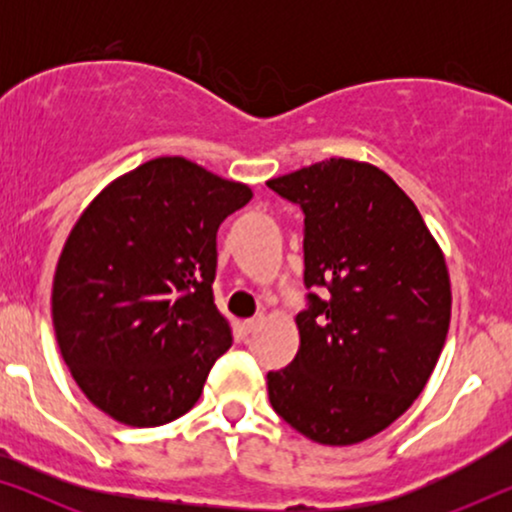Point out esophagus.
<instances>
[{"mask_svg":"<svg viewBox=\"0 0 512 512\" xmlns=\"http://www.w3.org/2000/svg\"><path fill=\"white\" fill-rule=\"evenodd\" d=\"M261 317H256V319H244L242 321V331L244 333H254L256 331V328H258V324H261Z\"/></svg>","mask_w":512,"mask_h":512,"instance_id":"obj_1","label":"esophagus"}]
</instances>
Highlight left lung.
Returning <instances> with one entry per match:
<instances>
[{"mask_svg": "<svg viewBox=\"0 0 512 512\" xmlns=\"http://www.w3.org/2000/svg\"><path fill=\"white\" fill-rule=\"evenodd\" d=\"M305 214L300 347L268 373L284 422L345 447L387 429L422 394L452 314L443 249L401 186L370 163L331 158L270 179Z\"/></svg>", "mask_w": 512, "mask_h": 512, "instance_id": "8db88e82", "label": "left lung"}]
</instances>
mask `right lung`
Returning <instances> with one entry per match:
<instances>
[{"instance_id": "add662e5", "label": "right lung", "mask_w": 512, "mask_h": 512, "mask_svg": "<svg viewBox=\"0 0 512 512\" xmlns=\"http://www.w3.org/2000/svg\"><path fill=\"white\" fill-rule=\"evenodd\" d=\"M251 188L181 156H160L95 195L53 277L55 340L104 415L160 426L198 403L233 345L214 305L216 233Z\"/></svg>"}]
</instances>
